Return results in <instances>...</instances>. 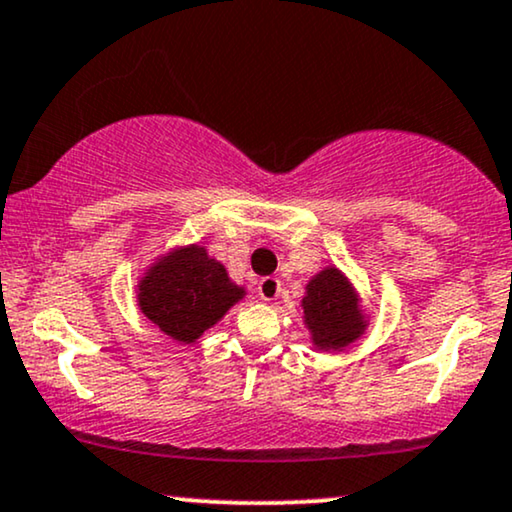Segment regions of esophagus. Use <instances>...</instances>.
<instances>
[{
    "mask_svg": "<svg viewBox=\"0 0 512 512\" xmlns=\"http://www.w3.org/2000/svg\"><path fill=\"white\" fill-rule=\"evenodd\" d=\"M257 293H260V297H262L264 302L276 300L278 293H281V283H278V278H274V276L262 278V281L257 283Z\"/></svg>",
    "mask_w": 512,
    "mask_h": 512,
    "instance_id": "obj_1",
    "label": "esophagus"
}]
</instances>
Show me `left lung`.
<instances>
[{
    "label": "left lung",
    "instance_id": "obj_1",
    "mask_svg": "<svg viewBox=\"0 0 512 512\" xmlns=\"http://www.w3.org/2000/svg\"><path fill=\"white\" fill-rule=\"evenodd\" d=\"M304 323L319 349H342L364 333L359 297L335 267H328L307 283L302 300Z\"/></svg>",
    "mask_w": 512,
    "mask_h": 512
}]
</instances>
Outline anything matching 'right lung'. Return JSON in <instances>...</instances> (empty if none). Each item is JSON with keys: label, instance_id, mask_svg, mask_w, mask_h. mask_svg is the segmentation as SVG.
Returning <instances> with one entry per match:
<instances>
[{"label": "right lung", "instance_id": "add662e5", "mask_svg": "<svg viewBox=\"0 0 512 512\" xmlns=\"http://www.w3.org/2000/svg\"><path fill=\"white\" fill-rule=\"evenodd\" d=\"M245 295L200 245L160 257L139 283V307L172 340L196 342Z\"/></svg>", "mask_w": 512, "mask_h": 512}]
</instances>
